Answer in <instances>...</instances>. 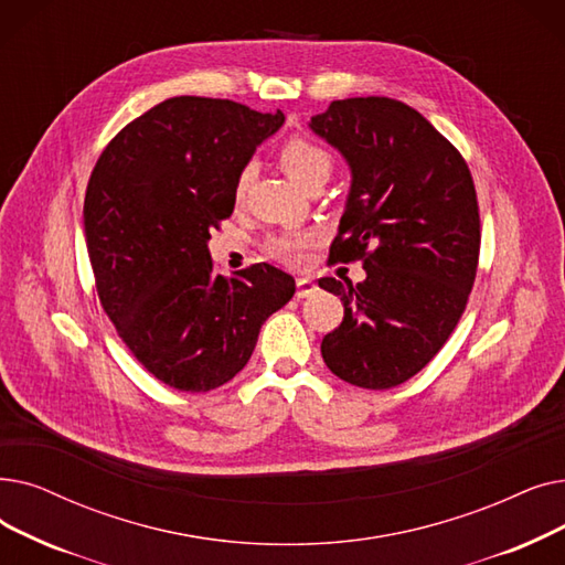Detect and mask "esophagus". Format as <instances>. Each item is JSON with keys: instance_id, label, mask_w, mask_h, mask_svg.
<instances>
[{"instance_id": "obj_1", "label": "esophagus", "mask_w": 565, "mask_h": 565, "mask_svg": "<svg viewBox=\"0 0 565 565\" xmlns=\"http://www.w3.org/2000/svg\"><path fill=\"white\" fill-rule=\"evenodd\" d=\"M318 290V286L311 281V279H307V277H300L298 281H296V296L298 298H309L311 292H316Z\"/></svg>"}]
</instances>
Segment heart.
I'll return each instance as SVG.
<instances>
[{
    "label": "heart",
    "instance_id": "1",
    "mask_svg": "<svg viewBox=\"0 0 565 565\" xmlns=\"http://www.w3.org/2000/svg\"><path fill=\"white\" fill-rule=\"evenodd\" d=\"M279 161H281L286 173L290 175V180H296L302 189H307L316 182L326 184L328 178L332 175V168H334L332 152L309 136L286 138L284 145L279 147ZM252 178H254V163H247L237 173V180L233 186V199L237 203L244 199V195H247ZM309 244H311L309 233L292 231V233H284V235H277L269 239V252L286 263H300Z\"/></svg>",
    "mask_w": 565,
    "mask_h": 565
}]
</instances>
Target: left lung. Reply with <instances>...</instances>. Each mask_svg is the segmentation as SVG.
<instances>
[{"label":"left lung","mask_w":565,"mask_h":565,"mask_svg":"<svg viewBox=\"0 0 565 565\" xmlns=\"http://www.w3.org/2000/svg\"><path fill=\"white\" fill-rule=\"evenodd\" d=\"M309 127L351 168L328 263L360 260L366 273L355 286L318 279L343 302L321 353L341 381L395 387L440 351L471 296L480 254L471 170L418 110L387 96L332 102Z\"/></svg>","instance_id":"obj_1"}]
</instances>
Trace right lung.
<instances>
[{
  "mask_svg": "<svg viewBox=\"0 0 565 565\" xmlns=\"http://www.w3.org/2000/svg\"><path fill=\"white\" fill-rule=\"evenodd\" d=\"M281 125V110L173 96L121 129L92 170L83 218L102 307L145 370L180 392L228 383L296 292L267 263L214 275L207 249L233 214L237 173Z\"/></svg>",
  "mask_w": 565,
  "mask_h": 565,
  "instance_id": "right-lung-1",
  "label": "right lung"
}]
</instances>
